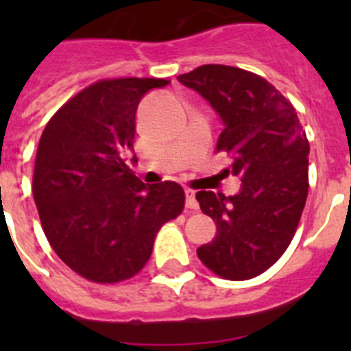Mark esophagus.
<instances>
[{"label":"esophagus","instance_id":"esophagus-1","mask_svg":"<svg viewBox=\"0 0 351 351\" xmlns=\"http://www.w3.org/2000/svg\"><path fill=\"white\" fill-rule=\"evenodd\" d=\"M184 193H186V207H188V209L197 210L198 209V202H197V198H195V191L191 190V188H188Z\"/></svg>","mask_w":351,"mask_h":351}]
</instances>
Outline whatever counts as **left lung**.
Listing matches in <instances>:
<instances>
[{
	"mask_svg": "<svg viewBox=\"0 0 351 351\" xmlns=\"http://www.w3.org/2000/svg\"><path fill=\"white\" fill-rule=\"evenodd\" d=\"M178 79L219 114L225 130L216 151L232 158L226 172L243 182L230 197L197 193L218 228L197 255L225 280H251L274 265L295 235L309 188L308 137L293 105L253 71L204 64Z\"/></svg>",
	"mask_w": 351,
	"mask_h": 351,
	"instance_id": "obj_1",
	"label": "left lung"
}]
</instances>
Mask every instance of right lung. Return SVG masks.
<instances>
[{
	"label": "right lung",
	"mask_w": 351,
	"mask_h": 351,
	"mask_svg": "<svg viewBox=\"0 0 351 351\" xmlns=\"http://www.w3.org/2000/svg\"><path fill=\"white\" fill-rule=\"evenodd\" d=\"M167 79H104L51 117L36 151L33 197L49 244L93 283L133 278L160 228L184 209V190L145 186L126 165L142 96Z\"/></svg>",
	"instance_id": "1"
}]
</instances>
